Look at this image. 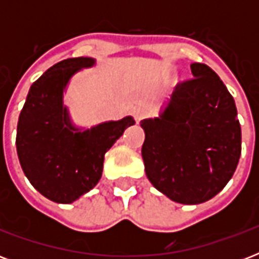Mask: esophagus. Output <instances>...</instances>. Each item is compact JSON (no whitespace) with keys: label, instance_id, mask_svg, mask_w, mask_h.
<instances>
[{"label":"esophagus","instance_id":"esophagus-1","mask_svg":"<svg viewBox=\"0 0 259 259\" xmlns=\"http://www.w3.org/2000/svg\"><path fill=\"white\" fill-rule=\"evenodd\" d=\"M146 115H148V109H146V107H144V106H138V107H134L133 117H134V119H136V121L140 122L141 119H144Z\"/></svg>","mask_w":259,"mask_h":259}]
</instances>
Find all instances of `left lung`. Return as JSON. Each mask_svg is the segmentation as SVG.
<instances>
[{
    "label": "left lung",
    "instance_id": "1",
    "mask_svg": "<svg viewBox=\"0 0 259 259\" xmlns=\"http://www.w3.org/2000/svg\"><path fill=\"white\" fill-rule=\"evenodd\" d=\"M193 79L177 84L160 115L141 121L142 158L156 189L181 204H200L221 192L241 157L237 107L208 66L191 64Z\"/></svg>",
    "mask_w": 259,
    "mask_h": 259
}]
</instances>
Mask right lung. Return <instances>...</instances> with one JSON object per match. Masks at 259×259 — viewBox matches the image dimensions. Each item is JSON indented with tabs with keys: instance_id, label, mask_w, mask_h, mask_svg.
<instances>
[{
	"instance_id": "add662e5",
	"label": "right lung",
	"mask_w": 259,
	"mask_h": 259,
	"mask_svg": "<svg viewBox=\"0 0 259 259\" xmlns=\"http://www.w3.org/2000/svg\"><path fill=\"white\" fill-rule=\"evenodd\" d=\"M93 58H72L47 70L30 86L17 123L16 146L30 184L47 199L70 204L101 180L106 152L134 125L133 117L102 122L90 129L75 126L63 97L78 71Z\"/></svg>"
}]
</instances>
